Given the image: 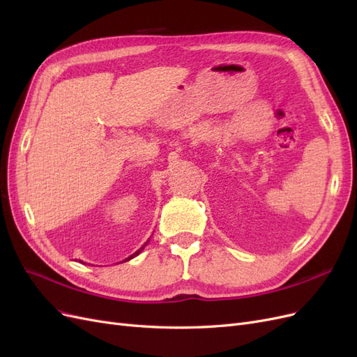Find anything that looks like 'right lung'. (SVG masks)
I'll use <instances>...</instances> for the list:
<instances>
[{
  "instance_id": "1",
  "label": "right lung",
  "mask_w": 357,
  "mask_h": 357,
  "mask_svg": "<svg viewBox=\"0 0 357 357\" xmlns=\"http://www.w3.org/2000/svg\"><path fill=\"white\" fill-rule=\"evenodd\" d=\"M147 243H149V241H147ZM147 243H146V244H147ZM146 244H144V245H143V247H142V248H139V250H137V252H135V253H134V255H131V256H129V257H128V259H125V261H129V259H132V257H135V256H138V255H139V253H142V250H143V248H144V247H146Z\"/></svg>"
}]
</instances>
